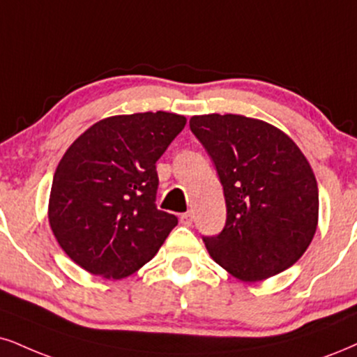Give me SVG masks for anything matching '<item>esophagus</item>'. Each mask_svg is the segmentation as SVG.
<instances>
[{
  "instance_id": "1",
  "label": "esophagus",
  "mask_w": 357,
  "mask_h": 357,
  "mask_svg": "<svg viewBox=\"0 0 357 357\" xmlns=\"http://www.w3.org/2000/svg\"><path fill=\"white\" fill-rule=\"evenodd\" d=\"M192 220H193L192 212H185V213L180 215V223H182V225L190 227L192 225Z\"/></svg>"
}]
</instances>
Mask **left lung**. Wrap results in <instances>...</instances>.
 <instances>
[{"label": "left lung", "instance_id": "1", "mask_svg": "<svg viewBox=\"0 0 357 357\" xmlns=\"http://www.w3.org/2000/svg\"><path fill=\"white\" fill-rule=\"evenodd\" d=\"M217 169L227 222L202 236L210 257L241 281L284 271L306 252L318 225V185L284 132L258 119L208 114L190 119Z\"/></svg>", "mask_w": 357, "mask_h": 357}]
</instances>
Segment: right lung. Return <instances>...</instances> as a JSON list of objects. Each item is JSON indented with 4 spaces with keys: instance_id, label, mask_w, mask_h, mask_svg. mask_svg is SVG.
Here are the masks:
<instances>
[{
    "instance_id": "obj_1",
    "label": "right lung",
    "mask_w": 357,
    "mask_h": 357,
    "mask_svg": "<svg viewBox=\"0 0 357 357\" xmlns=\"http://www.w3.org/2000/svg\"><path fill=\"white\" fill-rule=\"evenodd\" d=\"M185 124L164 111L114 116L74 140L50 197L51 230L74 263L121 280L155 257L178 223L155 205V164Z\"/></svg>"
}]
</instances>
